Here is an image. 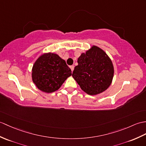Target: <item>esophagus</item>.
Returning <instances> with one entry per match:
<instances>
[{
  "mask_svg": "<svg viewBox=\"0 0 146 146\" xmlns=\"http://www.w3.org/2000/svg\"><path fill=\"white\" fill-rule=\"evenodd\" d=\"M74 66H73V65H72V66H70V68H71V70H72V71L73 72V71L74 70Z\"/></svg>",
  "mask_w": 146,
  "mask_h": 146,
  "instance_id": "esophagus-1",
  "label": "esophagus"
}]
</instances>
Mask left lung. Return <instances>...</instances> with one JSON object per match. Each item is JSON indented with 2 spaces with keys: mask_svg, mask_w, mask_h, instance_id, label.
<instances>
[{
  "mask_svg": "<svg viewBox=\"0 0 146 146\" xmlns=\"http://www.w3.org/2000/svg\"><path fill=\"white\" fill-rule=\"evenodd\" d=\"M72 76L81 89L90 95H96L106 90L114 76L110 58L102 49L93 45L78 59Z\"/></svg>",
  "mask_w": 146,
  "mask_h": 146,
  "instance_id": "left-lung-1",
  "label": "left lung"
}]
</instances>
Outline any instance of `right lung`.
<instances>
[{
  "label": "right lung",
  "mask_w": 146,
  "mask_h": 146,
  "mask_svg": "<svg viewBox=\"0 0 146 146\" xmlns=\"http://www.w3.org/2000/svg\"><path fill=\"white\" fill-rule=\"evenodd\" d=\"M72 75L66 62L55 53H44L38 57L32 67L33 82L40 91L52 93L58 90Z\"/></svg>",
  "instance_id": "right-lung-1"
}]
</instances>
